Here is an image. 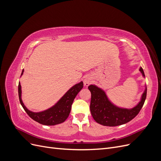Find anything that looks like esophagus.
<instances>
[{
    "instance_id": "obj_1",
    "label": "esophagus",
    "mask_w": 161,
    "mask_h": 161,
    "mask_svg": "<svg viewBox=\"0 0 161 161\" xmlns=\"http://www.w3.org/2000/svg\"><path fill=\"white\" fill-rule=\"evenodd\" d=\"M92 82V79L91 77L90 76H86L85 78V80H84V85L86 86H88Z\"/></svg>"
}]
</instances>
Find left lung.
I'll use <instances>...</instances> for the list:
<instances>
[{
  "instance_id": "obj_1",
  "label": "left lung",
  "mask_w": 161,
  "mask_h": 161,
  "mask_svg": "<svg viewBox=\"0 0 161 161\" xmlns=\"http://www.w3.org/2000/svg\"><path fill=\"white\" fill-rule=\"evenodd\" d=\"M140 72L144 77V72L142 67ZM91 92L90 110L92 118L96 122L105 126H117L129 122L138 114L142 109L147 97V89L141 97L138 104L131 109L121 108L114 105L109 100L105 91L93 85L88 86Z\"/></svg>"
}]
</instances>
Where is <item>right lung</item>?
Segmentation results:
<instances>
[{
  "instance_id": "1",
  "label": "right lung",
  "mask_w": 161,
  "mask_h": 161,
  "mask_svg": "<svg viewBox=\"0 0 161 161\" xmlns=\"http://www.w3.org/2000/svg\"><path fill=\"white\" fill-rule=\"evenodd\" d=\"M23 71L24 70H22L21 75L23 74ZM82 87H83V82L81 81L68 91L64 96L52 108L41 112H33L29 110L23 103L21 99V86L20 82H19L18 92L19 101L24 110L31 119L43 125H54L64 122L68 118L71 110L73 101Z\"/></svg>"
}]
</instances>
